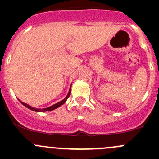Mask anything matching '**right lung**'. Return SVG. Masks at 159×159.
I'll use <instances>...</instances> for the list:
<instances>
[{"label":"right lung","instance_id":"right-lung-1","mask_svg":"<svg viewBox=\"0 0 159 159\" xmlns=\"http://www.w3.org/2000/svg\"><path fill=\"white\" fill-rule=\"evenodd\" d=\"M70 89H69V91H68V94H67V96L65 98L63 99V100L62 101H61L60 102H58V103H57V104H54V105H51V106H50V107H48V108H42V109H41V108H33V107H31V106H30V105H28V104H26V103H24V102H21V104L23 105H25V107H27V108H29V109H30V110H32V111H37V112H44V111H52V110H54V109H56V108H58V107H60L61 105H63L64 103H65V102H66L67 101V99L68 98V97H69L70 96Z\"/></svg>","mask_w":159,"mask_h":159}]
</instances>
